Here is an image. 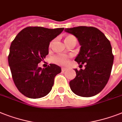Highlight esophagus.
I'll list each match as a JSON object with an SVG mask.
<instances>
[{"label": "esophagus", "mask_w": 122, "mask_h": 122, "mask_svg": "<svg viewBox=\"0 0 122 122\" xmlns=\"http://www.w3.org/2000/svg\"><path fill=\"white\" fill-rule=\"evenodd\" d=\"M61 70H62V71H65L67 70V68H65V67H62Z\"/></svg>", "instance_id": "obj_1"}]
</instances>
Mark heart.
Segmentation results:
<instances>
[{
  "label": "heart",
  "instance_id": "1",
  "mask_svg": "<svg viewBox=\"0 0 122 122\" xmlns=\"http://www.w3.org/2000/svg\"><path fill=\"white\" fill-rule=\"evenodd\" d=\"M72 40H76V39L73 35H68L65 38V42L67 44V43H68L70 41H72ZM52 45V42L51 44V46ZM53 59L54 62H56V63H58V64H61V65H66V64L68 63V58L67 56L64 55L54 57Z\"/></svg>",
  "mask_w": 122,
  "mask_h": 122
}]
</instances>
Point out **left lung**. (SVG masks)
<instances>
[{"label": "left lung", "mask_w": 122, "mask_h": 122, "mask_svg": "<svg viewBox=\"0 0 122 122\" xmlns=\"http://www.w3.org/2000/svg\"><path fill=\"white\" fill-rule=\"evenodd\" d=\"M65 31L77 39L80 49L75 61L85 65L84 70L74 69L76 76L70 81L71 90L81 97L96 96L106 86L112 71L114 56L110 42L94 27L78 26Z\"/></svg>", "instance_id": "8db88e82"}]
</instances>
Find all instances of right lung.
<instances>
[{"instance_id": "obj_1", "label": "right lung", "mask_w": 122, "mask_h": 122, "mask_svg": "<svg viewBox=\"0 0 122 122\" xmlns=\"http://www.w3.org/2000/svg\"><path fill=\"white\" fill-rule=\"evenodd\" d=\"M63 30L26 27L10 44L8 63L12 79L19 91L26 97L41 98L51 91L56 75L61 73V67L50 64L42 68L38 64L49 54L50 42Z\"/></svg>"}]
</instances>
